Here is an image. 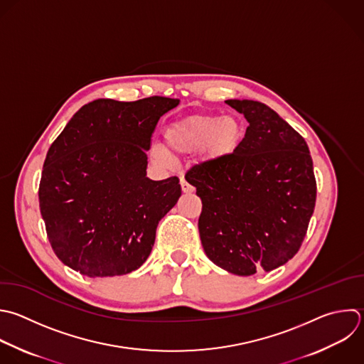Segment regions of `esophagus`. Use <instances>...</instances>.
I'll use <instances>...</instances> for the list:
<instances>
[{
	"label": "esophagus",
	"instance_id": "1",
	"mask_svg": "<svg viewBox=\"0 0 364 364\" xmlns=\"http://www.w3.org/2000/svg\"><path fill=\"white\" fill-rule=\"evenodd\" d=\"M181 188H182V192L183 193H192L195 189H193V186H191L183 178H181Z\"/></svg>",
	"mask_w": 364,
	"mask_h": 364
}]
</instances>
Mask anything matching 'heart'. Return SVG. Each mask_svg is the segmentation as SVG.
I'll return each instance as SVG.
<instances>
[{
  "label": "heart",
  "instance_id": "b5f03b06",
  "mask_svg": "<svg viewBox=\"0 0 364 364\" xmlns=\"http://www.w3.org/2000/svg\"><path fill=\"white\" fill-rule=\"evenodd\" d=\"M245 125L237 115L196 114L171 122L164 132L166 151L173 156H183L199 151L206 164L226 161L240 148L245 139ZM151 155L156 162L168 161L169 155L158 145Z\"/></svg>",
  "mask_w": 364,
  "mask_h": 364
}]
</instances>
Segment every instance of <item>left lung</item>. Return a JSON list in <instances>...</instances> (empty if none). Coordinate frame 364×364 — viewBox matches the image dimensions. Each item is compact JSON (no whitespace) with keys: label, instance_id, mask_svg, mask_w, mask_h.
Returning a JSON list of instances; mask_svg holds the SVG:
<instances>
[{"label":"left lung","instance_id":"obj_1","mask_svg":"<svg viewBox=\"0 0 364 364\" xmlns=\"http://www.w3.org/2000/svg\"><path fill=\"white\" fill-rule=\"evenodd\" d=\"M249 127L235 155L200 164L185 179L202 199L198 228L206 256L239 276L270 272L299 250L316 203L306 141L267 105L226 101Z\"/></svg>","mask_w":364,"mask_h":364}]
</instances>
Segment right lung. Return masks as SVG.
Listing matches in <instances>:
<instances>
[{
  "label": "right lung",
  "mask_w": 364,
  "mask_h": 364,
  "mask_svg": "<svg viewBox=\"0 0 364 364\" xmlns=\"http://www.w3.org/2000/svg\"><path fill=\"white\" fill-rule=\"evenodd\" d=\"M179 100H95L48 149L40 209L58 259L88 277L121 276L148 259L159 220L182 191L176 176H146L151 136Z\"/></svg>",
  "instance_id": "obj_1"
}]
</instances>
